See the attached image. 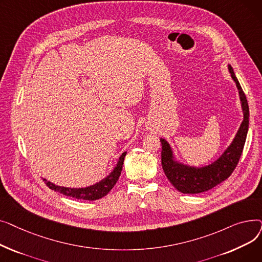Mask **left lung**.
Instances as JSON below:
<instances>
[{
    "mask_svg": "<svg viewBox=\"0 0 262 262\" xmlns=\"http://www.w3.org/2000/svg\"><path fill=\"white\" fill-rule=\"evenodd\" d=\"M229 72L232 79L235 80L237 88L239 90L240 101L243 109V121L240 125V128L232 140L231 144L222 154L217 160L212 162L209 166L194 168L185 166L174 160L172 149L169 143L160 139L161 142V166L164 174L168 177L170 183L183 193L195 194L201 192L208 191L221 184L231 175L233 170L236 169L239 159L242 155V150L246 140L247 130H249V119H250V110L249 104H247L246 96L240 86V82L237 79L231 66L228 64Z\"/></svg>",
    "mask_w": 262,
    "mask_h": 262,
    "instance_id": "left-lung-1",
    "label": "left lung"
}]
</instances>
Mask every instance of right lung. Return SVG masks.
<instances>
[{
	"label": "right lung",
	"instance_id": "add662e5",
	"mask_svg": "<svg viewBox=\"0 0 262 262\" xmlns=\"http://www.w3.org/2000/svg\"><path fill=\"white\" fill-rule=\"evenodd\" d=\"M125 156H126V152H124L121 155V157L119 158V161L117 163L116 168L114 169V171L110 173L106 178H104V180H102L100 183L92 185L87 188H79V189L66 188V187L54 185V184L48 182L47 180H45V178H43V181L50 189H52L54 191H57L63 195L71 196V198H74L77 200H86V201L99 200V199H102L103 196H105L108 192L114 188V186L118 182L119 177L121 175L123 162H124V158H125Z\"/></svg>",
	"mask_w": 262,
	"mask_h": 262
}]
</instances>
